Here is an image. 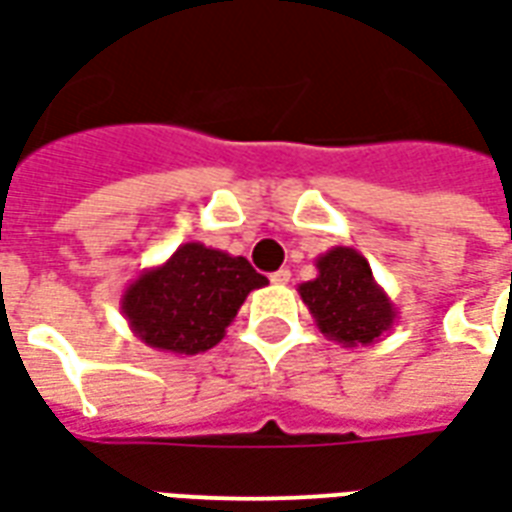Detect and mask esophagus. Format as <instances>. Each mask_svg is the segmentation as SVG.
Instances as JSON below:
<instances>
[{
	"instance_id": "34e87169",
	"label": "esophagus",
	"mask_w": 512,
	"mask_h": 512,
	"mask_svg": "<svg viewBox=\"0 0 512 512\" xmlns=\"http://www.w3.org/2000/svg\"><path fill=\"white\" fill-rule=\"evenodd\" d=\"M271 282H274V285H288L290 282L288 268H279V271H274V274H271Z\"/></svg>"
}]
</instances>
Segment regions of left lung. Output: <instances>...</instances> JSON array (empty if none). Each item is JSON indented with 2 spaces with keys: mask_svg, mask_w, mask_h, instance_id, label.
<instances>
[{
  "mask_svg": "<svg viewBox=\"0 0 512 512\" xmlns=\"http://www.w3.org/2000/svg\"><path fill=\"white\" fill-rule=\"evenodd\" d=\"M318 277L301 282L299 296L323 337L343 348L378 343L392 332L397 307L354 246H332L315 260Z\"/></svg>",
  "mask_w": 512,
  "mask_h": 512,
  "instance_id": "8db88e82",
  "label": "left lung"
}]
</instances>
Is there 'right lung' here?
Instances as JSON below:
<instances>
[{"instance_id": "1", "label": "right lung", "mask_w": 512, "mask_h": 512, "mask_svg": "<svg viewBox=\"0 0 512 512\" xmlns=\"http://www.w3.org/2000/svg\"><path fill=\"white\" fill-rule=\"evenodd\" d=\"M268 279L246 257L189 241L145 268L120 299L136 340L167 354H202L219 343L252 290Z\"/></svg>"}]
</instances>
